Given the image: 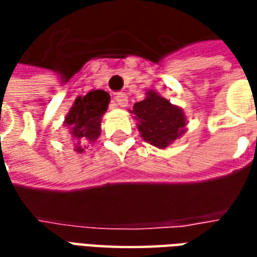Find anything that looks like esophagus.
Instances as JSON below:
<instances>
[{
	"instance_id": "obj_1",
	"label": "esophagus",
	"mask_w": 257,
	"mask_h": 257,
	"mask_svg": "<svg viewBox=\"0 0 257 257\" xmlns=\"http://www.w3.org/2000/svg\"><path fill=\"white\" fill-rule=\"evenodd\" d=\"M114 100H115V104L119 107L128 106V96L125 95V93H118V95L114 97Z\"/></svg>"
}]
</instances>
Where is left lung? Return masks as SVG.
I'll use <instances>...</instances> for the list:
<instances>
[{
    "instance_id": "obj_1",
    "label": "left lung",
    "mask_w": 257,
    "mask_h": 257,
    "mask_svg": "<svg viewBox=\"0 0 257 257\" xmlns=\"http://www.w3.org/2000/svg\"><path fill=\"white\" fill-rule=\"evenodd\" d=\"M131 112L138 119V129L143 140L158 149H167L186 131L183 110L156 90H147L145 100L135 103Z\"/></svg>"
}]
</instances>
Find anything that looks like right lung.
Listing matches in <instances>:
<instances>
[{
  "label": "right lung",
  "instance_id": "obj_1",
  "mask_svg": "<svg viewBox=\"0 0 257 257\" xmlns=\"http://www.w3.org/2000/svg\"><path fill=\"white\" fill-rule=\"evenodd\" d=\"M110 103V95L101 89L90 90L85 96H78L64 118V126L70 131L74 142V151L82 153L86 145L93 143L100 135L103 114Z\"/></svg>",
  "mask_w": 257,
  "mask_h": 257
}]
</instances>
